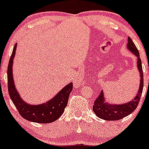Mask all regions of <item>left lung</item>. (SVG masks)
Returning <instances> with one entry per match:
<instances>
[{
  "label": "left lung",
  "mask_w": 149,
  "mask_h": 149,
  "mask_svg": "<svg viewBox=\"0 0 149 149\" xmlns=\"http://www.w3.org/2000/svg\"><path fill=\"white\" fill-rule=\"evenodd\" d=\"M127 48L131 53L134 54L137 57V68L140 76V82L139 87L138 89L136 96L131 101H127V103L119 104H113L106 101L103 91H101L99 96L95 101L93 107V110L95 115L100 119L107 121H116L123 119L124 117L127 116L132 113L136 110L139 104V100L141 98V95L143 89V72L142 68L141 59L139 57V51L136 48V45L133 42L130 37L127 38Z\"/></svg>",
  "instance_id": "8db88e82"
}]
</instances>
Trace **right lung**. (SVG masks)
<instances>
[{
	"mask_svg": "<svg viewBox=\"0 0 149 149\" xmlns=\"http://www.w3.org/2000/svg\"><path fill=\"white\" fill-rule=\"evenodd\" d=\"M17 43L13 50L7 68L8 91L10 98L18 110V113L26 120L36 123H51L58 119L62 116L68 104V96L72 92L73 84H67L53 98L41 104H30L21 98L14 83L13 74V59L15 57Z\"/></svg>",
	"mask_w": 149,
	"mask_h": 149,
	"instance_id": "right-lung-1",
	"label": "right lung"
}]
</instances>
